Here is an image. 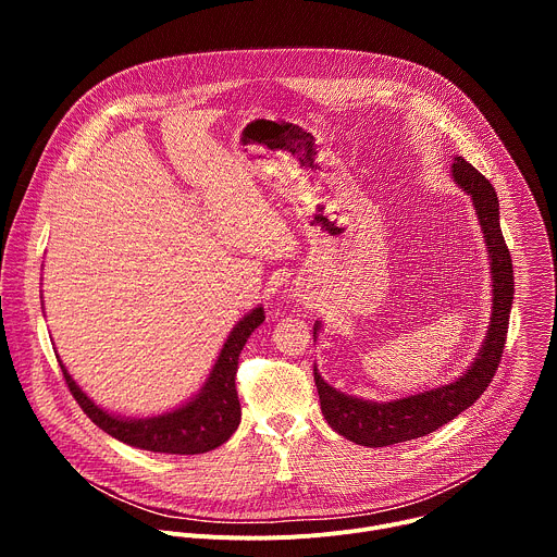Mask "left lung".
Returning a JSON list of instances; mask_svg holds the SVG:
<instances>
[{"label":"left lung","instance_id":"8db88e82","mask_svg":"<svg viewBox=\"0 0 557 557\" xmlns=\"http://www.w3.org/2000/svg\"><path fill=\"white\" fill-rule=\"evenodd\" d=\"M451 174L460 189H465L473 200L492 258L494 306L487 339L471 368L454 383L387 404L361 401L355 399V396L337 392L314 368V385L317 392H320L324 419L335 432H339L342 436L357 445L385 447L394 443L421 438L438 430L441 425L456 419L462 410L473 406L475 399L487 389L498 370L513 304V264L500 231L498 196L492 183L471 163H467L462 156L454 158ZM317 331H320V324H314L312 329L314 339Z\"/></svg>","mask_w":557,"mask_h":557}]
</instances>
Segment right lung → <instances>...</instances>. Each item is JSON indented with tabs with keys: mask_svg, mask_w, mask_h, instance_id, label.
Returning a JSON list of instances; mask_svg holds the SVG:
<instances>
[{
	"mask_svg": "<svg viewBox=\"0 0 557 557\" xmlns=\"http://www.w3.org/2000/svg\"><path fill=\"white\" fill-rule=\"evenodd\" d=\"M264 322V308L251 310L245 320L237 324L205 383L200 394L187 406L151 419H121L103 412L95 406L86 392L78 387L67 370L61 366L65 385L70 387L74 401L82 406V410L90 417L95 425H99L110 436L147 451H161V454H205L215 449L240 425V401H237L235 389V372H237V357H240L247 339L251 333Z\"/></svg>",
	"mask_w": 557,
	"mask_h": 557,
	"instance_id": "1",
	"label": "right lung"
}]
</instances>
